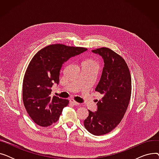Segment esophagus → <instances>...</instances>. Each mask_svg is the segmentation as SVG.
Listing matches in <instances>:
<instances>
[{
	"instance_id": "obj_1",
	"label": "esophagus",
	"mask_w": 159,
	"mask_h": 159,
	"mask_svg": "<svg viewBox=\"0 0 159 159\" xmlns=\"http://www.w3.org/2000/svg\"><path fill=\"white\" fill-rule=\"evenodd\" d=\"M70 102L71 104H73L74 106H79V105L80 104V103H79V102H77L76 101H75L73 99H70Z\"/></svg>"
}]
</instances>
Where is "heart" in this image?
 Wrapping results in <instances>:
<instances>
[{
	"label": "heart",
	"mask_w": 159,
	"mask_h": 159,
	"mask_svg": "<svg viewBox=\"0 0 159 159\" xmlns=\"http://www.w3.org/2000/svg\"><path fill=\"white\" fill-rule=\"evenodd\" d=\"M86 62H87L88 63H91V64H97V62L93 60H87Z\"/></svg>",
	"instance_id": "heart-1"
}]
</instances>
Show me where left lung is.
Returning <instances> with one entry per match:
<instances>
[{
    "label": "left lung",
    "instance_id": "left-lung-1",
    "mask_svg": "<svg viewBox=\"0 0 159 159\" xmlns=\"http://www.w3.org/2000/svg\"><path fill=\"white\" fill-rule=\"evenodd\" d=\"M101 56L104 66L95 91L103 95L97 103V111L90 110L84 127L94 135L107 134L122 120L129 105L131 93L129 70L124 58L107 48L92 50Z\"/></svg>",
    "mask_w": 159,
    "mask_h": 159
}]
</instances>
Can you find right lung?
<instances>
[{"label":"right lung","mask_w":159,"mask_h":159,"mask_svg":"<svg viewBox=\"0 0 159 159\" xmlns=\"http://www.w3.org/2000/svg\"><path fill=\"white\" fill-rule=\"evenodd\" d=\"M86 50L56 44L40 49L33 57L24 75L22 99L28 115L39 126L46 127L56 122L68 106V100L51 97V88L59 83L62 64Z\"/></svg>","instance_id":"add662e5"}]
</instances>
